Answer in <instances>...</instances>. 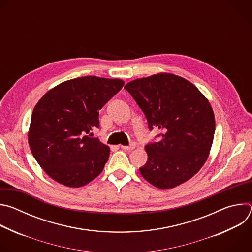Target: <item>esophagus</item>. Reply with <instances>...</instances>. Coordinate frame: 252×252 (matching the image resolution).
<instances>
[{"mask_svg": "<svg viewBox=\"0 0 252 252\" xmlns=\"http://www.w3.org/2000/svg\"><path fill=\"white\" fill-rule=\"evenodd\" d=\"M121 148L123 150H126V151H131V150L135 149V143H130L129 146H122Z\"/></svg>", "mask_w": 252, "mask_h": 252, "instance_id": "esophagus-1", "label": "esophagus"}]
</instances>
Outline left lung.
<instances>
[{
  "label": "left lung",
  "instance_id": "1",
  "mask_svg": "<svg viewBox=\"0 0 252 252\" xmlns=\"http://www.w3.org/2000/svg\"><path fill=\"white\" fill-rule=\"evenodd\" d=\"M125 89L161 139L145 147L148 161L140 174L154 187L169 189L191 178L206 161L214 136L212 107L199 90L172 74L127 83Z\"/></svg>",
  "mask_w": 252,
  "mask_h": 252
}]
</instances>
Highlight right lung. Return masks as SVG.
Masks as SVG:
<instances>
[{
    "instance_id": "obj_1",
    "label": "right lung",
    "mask_w": 252,
    "mask_h": 252,
    "mask_svg": "<svg viewBox=\"0 0 252 252\" xmlns=\"http://www.w3.org/2000/svg\"><path fill=\"white\" fill-rule=\"evenodd\" d=\"M124 85L119 79L81 77L53 88L35 104L29 146L55 182L80 188L102 171L110 148L91 131L99 126L98 111Z\"/></svg>"
}]
</instances>
